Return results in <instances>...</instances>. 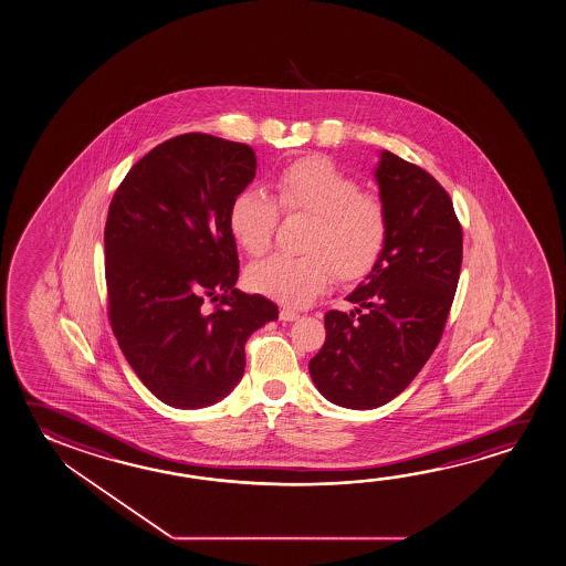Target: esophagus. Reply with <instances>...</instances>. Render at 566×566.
Masks as SVG:
<instances>
[{
    "label": "esophagus",
    "instance_id": "esophagus-1",
    "mask_svg": "<svg viewBox=\"0 0 566 566\" xmlns=\"http://www.w3.org/2000/svg\"><path fill=\"white\" fill-rule=\"evenodd\" d=\"M279 318L283 321V323H291V321H296L298 318V313L296 311H293V308H281V313H279Z\"/></svg>",
    "mask_w": 566,
    "mask_h": 566
}]
</instances>
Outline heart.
<instances>
[{
    "label": "heart",
    "mask_w": 566,
    "mask_h": 566,
    "mask_svg": "<svg viewBox=\"0 0 566 566\" xmlns=\"http://www.w3.org/2000/svg\"><path fill=\"white\" fill-rule=\"evenodd\" d=\"M275 200L260 189H242L232 198L228 224L243 252L260 258L270 250L279 208L285 214L313 216L303 255H271L248 271L255 291L285 305L313 303L331 283L364 277L386 250L389 214L386 202L366 192L358 180L324 157H303L273 179Z\"/></svg>",
    "instance_id": "b5f03b06"
}]
</instances>
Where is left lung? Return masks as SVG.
Segmentation results:
<instances>
[{"instance_id": "8db88e82", "label": "left lung", "mask_w": 566, "mask_h": 566, "mask_svg": "<svg viewBox=\"0 0 566 566\" xmlns=\"http://www.w3.org/2000/svg\"><path fill=\"white\" fill-rule=\"evenodd\" d=\"M376 179L386 250L346 296L356 308L326 313V340L308 361L316 389L348 409L381 407L413 381L442 338L462 265V226L439 180L389 151Z\"/></svg>"}]
</instances>
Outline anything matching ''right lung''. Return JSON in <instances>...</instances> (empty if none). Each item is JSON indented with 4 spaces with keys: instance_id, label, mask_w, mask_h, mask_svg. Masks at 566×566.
<instances>
[{
    "instance_id": "right-lung-1",
    "label": "right lung",
    "mask_w": 566,
    "mask_h": 566,
    "mask_svg": "<svg viewBox=\"0 0 566 566\" xmlns=\"http://www.w3.org/2000/svg\"><path fill=\"white\" fill-rule=\"evenodd\" d=\"M255 167L250 145L177 135L135 163L109 202V324L144 386L177 409L230 394L245 342L279 316L270 298L233 287L240 261L228 212Z\"/></svg>"
}]
</instances>
